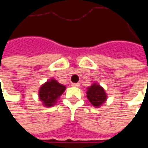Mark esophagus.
<instances>
[{"label": "esophagus", "instance_id": "1", "mask_svg": "<svg viewBox=\"0 0 148 148\" xmlns=\"http://www.w3.org/2000/svg\"><path fill=\"white\" fill-rule=\"evenodd\" d=\"M72 86L79 87V86H80V84H79V83H73V84H72Z\"/></svg>", "mask_w": 148, "mask_h": 148}]
</instances>
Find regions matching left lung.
Here are the masks:
<instances>
[{"label": "left lung", "instance_id": "left-lung-1", "mask_svg": "<svg viewBox=\"0 0 148 148\" xmlns=\"http://www.w3.org/2000/svg\"><path fill=\"white\" fill-rule=\"evenodd\" d=\"M86 94L90 102L96 108L102 106L107 100V94L104 88L97 83H93L88 87Z\"/></svg>", "mask_w": 148, "mask_h": 148}]
</instances>
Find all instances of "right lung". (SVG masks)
<instances>
[{"label":"right lung","mask_w":148,"mask_h":148,"mask_svg":"<svg viewBox=\"0 0 148 148\" xmlns=\"http://www.w3.org/2000/svg\"><path fill=\"white\" fill-rule=\"evenodd\" d=\"M66 90V86L51 78L42 84L39 90V97L45 107L54 106Z\"/></svg>","instance_id":"1"}]
</instances>
